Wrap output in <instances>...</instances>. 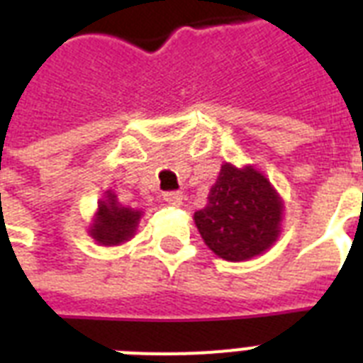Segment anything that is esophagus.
Returning a JSON list of instances; mask_svg holds the SVG:
<instances>
[{"label": "esophagus", "instance_id": "34e87169", "mask_svg": "<svg viewBox=\"0 0 363 363\" xmlns=\"http://www.w3.org/2000/svg\"><path fill=\"white\" fill-rule=\"evenodd\" d=\"M164 201L169 205H181L182 203V194L181 192H165Z\"/></svg>", "mask_w": 363, "mask_h": 363}]
</instances>
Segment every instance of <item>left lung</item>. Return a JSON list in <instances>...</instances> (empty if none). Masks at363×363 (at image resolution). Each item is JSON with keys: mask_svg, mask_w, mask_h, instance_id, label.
I'll return each instance as SVG.
<instances>
[{"mask_svg": "<svg viewBox=\"0 0 363 363\" xmlns=\"http://www.w3.org/2000/svg\"><path fill=\"white\" fill-rule=\"evenodd\" d=\"M281 196L252 165H222L203 209L194 213L205 245L222 259L242 262L264 254L279 239Z\"/></svg>", "mask_w": 363, "mask_h": 363, "instance_id": "obj_1", "label": "left lung"}]
</instances>
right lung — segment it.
Returning <instances> with one entry per match:
<instances>
[{"mask_svg": "<svg viewBox=\"0 0 363 363\" xmlns=\"http://www.w3.org/2000/svg\"><path fill=\"white\" fill-rule=\"evenodd\" d=\"M141 211L122 207L113 192H105V199L98 205V213L94 216V224L88 233L104 247H115L130 241L135 235L137 224L141 218Z\"/></svg>", "mask_w": 363, "mask_h": 363, "instance_id": "right-lung-1", "label": "right lung"}]
</instances>
